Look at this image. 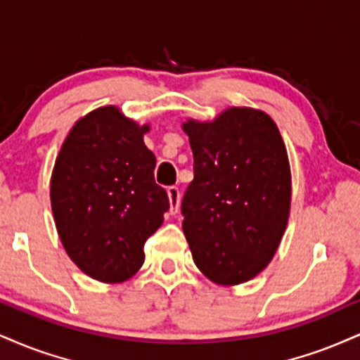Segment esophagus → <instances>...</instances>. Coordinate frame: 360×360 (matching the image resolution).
I'll return each instance as SVG.
<instances>
[{"label": "esophagus", "mask_w": 360, "mask_h": 360, "mask_svg": "<svg viewBox=\"0 0 360 360\" xmlns=\"http://www.w3.org/2000/svg\"><path fill=\"white\" fill-rule=\"evenodd\" d=\"M167 196H169V205H171V210L169 213L176 214L179 211V202H181V191L177 186H171L167 188Z\"/></svg>", "instance_id": "34e87169"}]
</instances>
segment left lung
Segmentation results:
<instances>
[{
    "label": "left lung",
    "instance_id": "obj_1",
    "mask_svg": "<svg viewBox=\"0 0 360 360\" xmlns=\"http://www.w3.org/2000/svg\"><path fill=\"white\" fill-rule=\"evenodd\" d=\"M194 179L181 213L193 259L219 285L245 283L274 258L288 221L290 166L278 127L253 109L188 120Z\"/></svg>",
    "mask_w": 360,
    "mask_h": 360
}]
</instances>
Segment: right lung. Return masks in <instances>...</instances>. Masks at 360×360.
Returning <instances> with one entry per match:
<instances>
[{
    "instance_id": "1",
    "label": "right lung",
    "mask_w": 360,
    "mask_h": 360,
    "mask_svg": "<svg viewBox=\"0 0 360 360\" xmlns=\"http://www.w3.org/2000/svg\"><path fill=\"white\" fill-rule=\"evenodd\" d=\"M149 125L102 107L65 139L53 174L51 210L68 257L105 283L124 281L144 263V245L169 210L155 184V155L142 141Z\"/></svg>"
}]
</instances>
